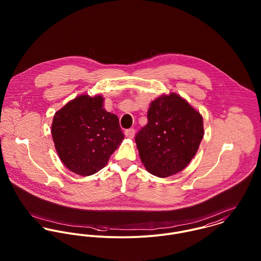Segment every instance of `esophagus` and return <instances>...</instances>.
I'll return each instance as SVG.
<instances>
[{
  "instance_id": "esophagus-1",
  "label": "esophagus",
  "mask_w": 261,
  "mask_h": 261,
  "mask_svg": "<svg viewBox=\"0 0 261 261\" xmlns=\"http://www.w3.org/2000/svg\"><path fill=\"white\" fill-rule=\"evenodd\" d=\"M124 135L126 138L128 139H133L135 137V129L134 128H128L124 132Z\"/></svg>"
}]
</instances>
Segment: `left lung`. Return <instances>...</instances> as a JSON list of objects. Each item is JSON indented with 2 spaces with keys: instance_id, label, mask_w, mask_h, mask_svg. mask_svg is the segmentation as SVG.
Here are the masks:
<instances>
[{
  "instance_id": "obj_1",
  "label": "left lung",
  "mask_w": 261,
  "mask_h": 261,
  "mask_svg": "<svg viewBox=\"0 0 261 261\" xmlns=\"http://www.w3.org/2000/svg\"><path fill=\"white\" fill-rule=\"evenodd\" d=\"M204 136L203 117L176 93L150 102L148 123L136 135L139 153L147 171L166 178L184 170Z\"/></svg>"
}]
</instances>
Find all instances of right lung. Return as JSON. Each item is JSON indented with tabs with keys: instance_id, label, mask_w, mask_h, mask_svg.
<instances>
[{
	"instance_id": "obj_1",
	"label": "right lung",
	"mask_w": 261,
	"mask_h": 261,
	"mask_svg": "<svg viewBox=\"0 0 261 261\" xmlns=\"http://www.w3.org/2000/svg\"><path fill=\"white\" fill-rule=\"evenodd\" d=\"M103 97L80 95L55 113L51 133L65 167L80 176L100 171L124 136L118 117L103 109Z\"/></svg>"
}]
</instances>
